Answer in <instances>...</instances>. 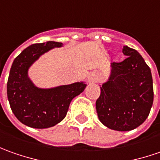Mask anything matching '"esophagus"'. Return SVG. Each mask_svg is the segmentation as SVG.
<instances>
[{
    "label": "esophagus",
    "instance_id": "esophagus-1",
    "mask_svg": "<svg viewBox=\"0 0 160 160\" xmlns=\"http://www.w3.org/2000/svg\"><path fill=\"white\" fill-rule=\"evenodd\" d=\"M98 80V74L96 72H91L88 76V81L89 82H97Z\"/></svg>",
    "mask_w": 160,
    "mask_h": 160
}]
</instances>
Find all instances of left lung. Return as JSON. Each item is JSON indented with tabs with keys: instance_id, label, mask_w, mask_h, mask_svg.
I'll use <instances>...</instances> for the list:
<instances>
[{
	"instance_id": "left-lung-1",
	"label": "left lung",
	"mask_w": 160,
	"mask_h": 160,
	"mask_svg": "<svg viewBox=\"0 0 160 160\" xmlns=\"http://www.w3.org/2000/svg\"><path fill=\"white\" fill-rule=\"evenodd\" d=\"M127 58L112 63V73L102 84L96 102L99 120L117 131H129L142 125L151 112L153 85L150 67L134 48L124 46Z\"/></svg>"
}]
</instances>
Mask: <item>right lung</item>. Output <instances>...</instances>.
<instances>
[{
  "mask_svg": "<svg viewBox=\"0 0 160 160\" xmlns=\"http://www.w3.org/2000/svg\"><path fill=\"white\" fill-rule=\"evenodd\" d=\"M59 47H62L61 42L32 44L20 53L11 65L7 83L9 105L20 122L30 128H48L62 121L71 101L87 86L83 82H76L42 89L32 84L27 74L29 67L42 54Z\"/></svg>",
  "mask_w": 160,
  "mask_h": 160,
  "instance_id": "1",
  "label": "right lung"
}]
</instances>
